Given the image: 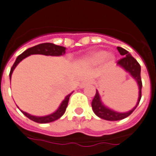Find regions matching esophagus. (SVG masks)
I'll use <instances>...</instances> for the list:
<instances>
[{
	"label": "esophagus",
	"instance_id": "1",
	"mask_svg": "<svg viewBox=\"0 0 156 156\" xmlns=\"http://www.w3.org/2000/svg\"><path fill=\"white\" fill-rule=\"evenodd\" d=\"M91 82L89 81V80H84V81H82L81 83H80V87L81 88H84L85 86L88 85V84H90Z\"/></svg>",
	"mask_w": 156,
	"mask_h": 156
}]
</instances>
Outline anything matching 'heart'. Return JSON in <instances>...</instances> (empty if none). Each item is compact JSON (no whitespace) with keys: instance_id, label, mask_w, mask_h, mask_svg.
<instances>
[{"instance_id":"b5f03b06","label":"heart","mask_w":156,"mask_h":156,"mask_svg":"<svg viewBox=\"0 0 156 156\" xmlns=\"http://www.w3.org/2000/svg\"><path fill=\"white\" fill-rule=\"evenodd\" d=\"M105 58H106V60L109 63H112L115 59V56L113 54L107 55L105 51L98 50V51L91 52L90 54L84 56L81 59V63L84 65H96V64H98V63L104 60Z\"/></svg>"}]
</instances>
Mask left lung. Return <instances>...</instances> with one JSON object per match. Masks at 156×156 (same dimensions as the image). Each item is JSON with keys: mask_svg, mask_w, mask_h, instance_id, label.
I'll return each instance as SVG.
<instances>
[{"mask_svg": "<svg viewBox=\"0 0 156 156\" xmlns=\"http://www.w3.org/2000/svg\"><path fill=\"white\" fill-rule=\"evenodd\" d=\"M117 49L119 51L121 55H123V58H121L120 60L117 63V66L120 67L122 68L123 70L128 72L133 79L136 81L138 87H139V98H138V101H137L135 106L132 109L129 110L127 112H118L110 109L108 106L102 102L101 99V96H100L98 91L97 90L96 92V95L93 98V101H92V108L96 115L99 117L100 118L105 119L107 121H118L124 119L129 115H130L134 109H136L138 106L140 99H141V90H142V80H141V67L139 65V63L137 62V60L134 57L132 56L131 55L129 54V52L126 50L123 49L122 47H117Z\"/></svg>", "mask_w": 156, "mask_h": 156, "instance_id": "left-lung-1", "label": "left lung"}]
</instances>
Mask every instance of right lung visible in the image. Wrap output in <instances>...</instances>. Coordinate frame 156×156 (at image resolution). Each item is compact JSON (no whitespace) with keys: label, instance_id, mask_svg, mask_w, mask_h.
Segmentation results:
<instances>
[{"label":"right lung","instance_id":"1","mask_svg":"<svg viewBox=\"0 0 156 156\" xmlns=\"http://www.w3.org/2000/svg\"><path fill=\"white\" fill-rule=\"evenodd\" d=\"M66 52V47H61V46H58L54 43H41V44L36 45L34 47H32L30 48H28L23 53L20 55L17 56L16 58L13 65L12 66V68L10 69V72H9V79L11 80V76L13 74V70L15 68L17 67V64L23 60L25 58L30 56L31 55H51V56H60L63 55L65 54ZM68 94L65 97L64 100H63V101L61 102V104L59 105L58 109L54 112V113L48 114L46 116H35L30 114V113H27L25 111H22V113L24 114L25 116H27V118H30V120L35 122L38 123H48L54 122V121L57 120L58 118H60L63 115V113H65L67 106H68V101H69V98H70L71 94ZM18 108V106H17Z\"/></svg>","mask_w":156,"mask_h":156}]
</instances>
